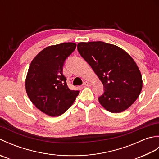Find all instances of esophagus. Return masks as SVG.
Segmentation results:
<instances>
[{
  "mask_svg": "<svg viewBox=\"0 0 159 159\" xmlns=\"http://www.w3.org/2000/svg\"><path fill=\"white\" fill-rule=\"evenodd\" d=\"M83 85H85V86H90L92 85V83L89 81H85L83 83Z\"/></svg>",
  "mask_w": 159,
  "mask_h": 159,
  "instance_id": "esophagus-1",
  "label": "esophagus"
}]
</instances>
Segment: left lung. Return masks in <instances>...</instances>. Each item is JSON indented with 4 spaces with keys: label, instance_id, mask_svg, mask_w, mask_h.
<instances>
[{
    "label": "left lung",
    "instance_id": "obj_1",
    "mask_svg": "<svg viewBox=\"0 0 159 159\" xmlns=\"http://www.w3.org/2000/svg\"><path fill=\"white\" fill-rule=\"evenodd\" d=\"M78 51L104 85L98 100L111 113L130 107L142 89V77L133 58L120 47L103 42H80Z\"/></svg>",
    "mask_w": 159,
    "mask_h": 159
}]
</instances>
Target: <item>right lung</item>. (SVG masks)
Returning a JSON list of instances; mask_svg holds the SVG:
<instances>
[{
	"mask_svg": "<svg viewBox=\"0 0 159 159\" xmlns=\"http://www.w3.org/2000/svg\"><path fill=\"white\" fill-rule=\"evenodd\" d=\"M75 43L50 46L42 50L31 63L25 87L33 104L52 117L59 116L72 106L79 91L71 90L63 74L66 59L76 48Z\"/></svg>",
	"mask_w": 159,
	"mask_h": 159,
	"instance_id": "add662e5",
	"label": "right lung"
}]
</instances>
